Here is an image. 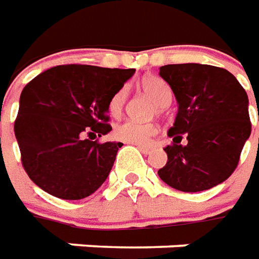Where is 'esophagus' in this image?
I'll return each mask as SVG.
<instances>
[{
	"instance_id": "esophagus-1",
	"label": "esophagus",
	"mask_w": 259,
	"mask_h": 259,
	"mask_svg": "<svg viewBox=\"0 0 259 259\" xmlns=\"http://www.w3.org/2000/svg\"><path fill=\"white\" fill-rule=\"evenodd\" d=\"M137 146H138V149L142 153H149L150 150H152V146H149V145H137Z\"/></svg>"
}]
</instances>
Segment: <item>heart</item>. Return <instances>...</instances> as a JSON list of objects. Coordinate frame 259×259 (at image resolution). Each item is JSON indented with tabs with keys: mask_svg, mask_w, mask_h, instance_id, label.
Returning <instances> with one entry per match:
<instances>
[{
	"mask_svg": "<svg viewBox=\"0 0 259 259\" xmlns=\"http://www.w3.org/2000/svg\"><path fill=\"white\" fill-rule=\"evenodd\" d=\"M141 86L144 92L156 102L160 107V111L166 109L171 103L173 93L170 86L160 78L149 76L145 78L141 82ZM126 97H128V89L126 86H122L111 96L109 102V111L111 115H120L125 106ZM157 133V126L152 122H139V121L126 120L115 126L114 137L121 142L133 145H145L148 144L152 137H155Z\"/></svg>",
	"mask_w": 259,
	"mask_h": 259,
	"instance_id": "heart-1",
	"label": "heart"
}]
</instances>
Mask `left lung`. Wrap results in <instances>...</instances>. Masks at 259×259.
<instances>
[{
  "label": "left lung",
  "mask_w": 259,
  "mask_h": 259,
  "mask_svg": "<svg viewBox=\"0 0 259 259\" xmlns=\"http://www.w3.org/2000/svg\"><path fill=\"white\" fill-rule=\"evenodd\" d=\"M159 75L179 103L164 148L167 163L157 174L179 191L209 190L236 170L250 138L248 96L227 69L205 64H170ZM183 136L189 144L181 145Z\"/></svg>",
  "instance_id": "left-lung-1"
}]
</instances>
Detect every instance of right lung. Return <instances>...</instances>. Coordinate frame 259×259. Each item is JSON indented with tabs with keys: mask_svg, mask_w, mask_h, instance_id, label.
I'll return each mask as SVG.
<instances>
[{
	"mask_svg": "<svg viewBox=\"0 0 259 259\" xmlns=\"http://www.w3.org/2000/svg\"><path fill=\"white\" fill-rule=\"evenodd\" d=\"M134 72L57 65L23 88L14 131L23 168L43 191L74 201L92 195L106 181L122 144L84 137L111 131L110 99Z\"/></svg>",
	"mask_w": 259,
	"mask_h": 259,
	"instance_id": "right-lung-1",
	"label": "right lung"
}]
</instances>
